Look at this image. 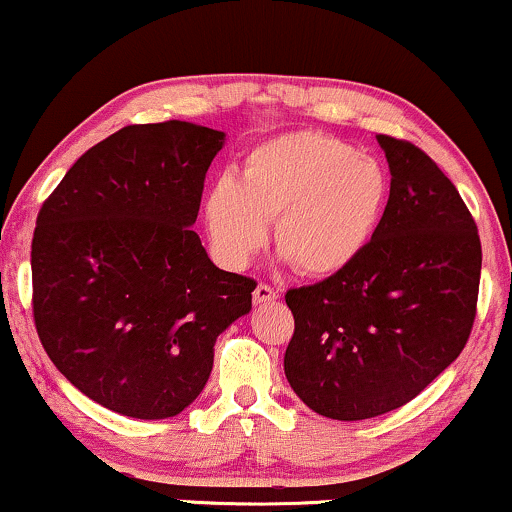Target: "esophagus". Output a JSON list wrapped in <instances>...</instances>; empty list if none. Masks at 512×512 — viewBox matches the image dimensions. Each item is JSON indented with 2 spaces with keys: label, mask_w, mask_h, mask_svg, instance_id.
Listing matches in <instances>:
<instances>
[{
  "label": "esophagus",
  "mask_w": 512,
  "mask_h": 512,
  "mask_svg": "<svg viewBox=\"0 0 512 512\" xmlns=\"http://www.w3.org/2000/svg\"><path fill=\"white\" fill-rule=\"evenodd\" d=\"M277 299V292L266 282H258L256 289H254V304L256 306H263V304H270V301Z\"/></svg>",
  "instance_id": "esophagus-1"
}]
</instances>
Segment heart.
<instances>
[{
  "label": "heart",
  "instance_id": "obj_1",
  "mask_svg": "<svg viewBox=\"0 0 512 512\" xmlns=\"http://www.w3.org/2000/svg\"><path fill=\"white\" fill-rule=\"evenodd\" d=\"M389 204L380 163L323 132H287L246 154L242 180L225 173L204 201L213 254L239 270L268 239L304 275L342 273L368 249Z\"/></svg>",
  "mask_w": 512,
  "mask_h": 512
}]
</instances>
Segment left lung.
I'll list each match as a JSON object with an SVG mask.
<instances>
[{"label": "left lung", "mask_w": 512, "mask_h": 512, "mask_svg": "<svg viewBox=\"0 0 512 512\" xmlns=\"http://www.w3.org/2000/svg\"><path fill=\"white\" fill-rule=\"evenodd\" d=\"M391 170L375 237L349 268L289 289L285 375L332 420H365L413 401L468 344L482 244L444 170L408 140L377 135Z\"/></svg>", "instance_id": "1"}]
</instances>
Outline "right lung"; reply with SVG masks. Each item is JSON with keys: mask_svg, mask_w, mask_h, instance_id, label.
I'll list each match as a JSON object with an SVG mask.
<instances>
[{"mask_svg": "<svg viewBox=\"0 0 512 512\" xmlns=\"http://www.w3.org/2000/svg\"><path fill=\"white\" fill-rule=\"evenodd\" d=\"M223 140L182 121L125 125L37 213V337L73 387L128 418L182 413L211 375L218 334L251 311L254 277L213 266L192 230Z\"/></svg>", "mask_w": 512, "mask_h": 512, "instance_id": "add662e5", "label": "right lung"}]
</instances>
